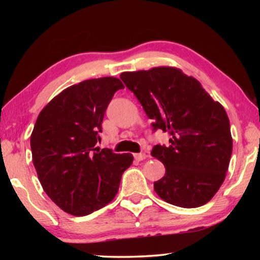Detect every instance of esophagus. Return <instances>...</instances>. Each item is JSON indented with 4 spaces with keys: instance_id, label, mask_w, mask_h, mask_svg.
Segmentation results:
<instances>
[{
    "instance_id": "1",
    "label": "esophagus",
    "mask_w": 260,
    "mask_h": 260,
    "mask_svg": "<svg viewBox=\"0 0 260 260\" xmlns=\"http://www.w3.org/2000/svg\"><path fill=\"white\" fill-rule=\"evenodd\" d=\"M147 155H146V153H142V152H141V153H135V155H134V158H135V159L136 160H144V159H147Z\"/></svg>"
}]
</instances>
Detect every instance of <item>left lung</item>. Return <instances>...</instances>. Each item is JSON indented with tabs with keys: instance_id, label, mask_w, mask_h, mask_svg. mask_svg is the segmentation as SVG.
<instances>
[{
	"instance_id": "obj_1",
	"label": "left lung",
	"mask_w": 260,
	"mask_h": 260,
	"mask_svg": "<svg viewBox=\"0 0 260 260\" xmlns=\"http://www.w3.org/2000/svg\"><path fill=\"white\" fill-rule=\"evenodd\" d=\"M153 129L171 135L167 147L157 144L151 155L165 166L153 182L161 200L180 208L208 203L221 187L230 165L233 139L225 109L195 78L172 67L122 72Z\"/></svg>"
}]
</instances>
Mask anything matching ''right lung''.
Wrapping results in <instances>:
<instances>
[{
	"label": "right lung",
	"instance_id": "add662e5",
	"mask_svg": "<svg viewBox=\"0 0 260 260\" xmlns=\"http://www.w3.org/2000/svg\"><path fill=\"white\" fill-rule=\"evenodd\" d=\"M124 85L118 78L89 79L64 89L39 114L30 135L38 178L48 196L72 215H87L110 203L132 153L95 147L105 110Z\"/></svg>",
	"mask_w": 260,
	"mask_h": 260
}]
</instances>
